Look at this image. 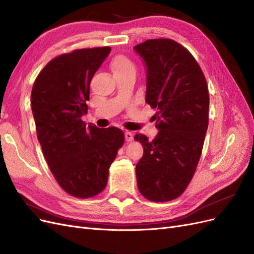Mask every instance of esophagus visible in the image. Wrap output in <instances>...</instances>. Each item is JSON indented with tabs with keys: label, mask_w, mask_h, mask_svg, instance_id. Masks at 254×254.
Masks as SVG:
<instances>
[{
	"label": "esophagus",
	"mask_w": 254,
	"mask_h": 254,
	"mask_svg": "<svg viewBox=\"0 0 254 254\" xmlns=\"http://www.w3.org/2000/svg\"><path fill=\"white\" fill-rule=\"evenodd\" d=\"M124 135H125V140H126L127 142H130V141L133 140V134H132V132L126 131V132L124 133Z\"/></svg>",
	"instance_id": "esophagus-1"
}]
</instances>
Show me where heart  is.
I'll return each mask as SVG.
<instances>
[{
	"mask_svg": "<svg viewBox=\"0 0 254 254\" xmlns=\"http://www.w3.org/2000/svg\"><path fill=\"white\" fill-rule=\"evenodd\" d=\"M110 68L112 73L114 74V76L135 72L134 64L128 57L124 55H118L113 57L110 63Z\"/></svg>",
	"mask_w": 254,
	"mask_h": 254,
	"instance_id": "obj_1",
	"label": "heart"
}]
</instances>
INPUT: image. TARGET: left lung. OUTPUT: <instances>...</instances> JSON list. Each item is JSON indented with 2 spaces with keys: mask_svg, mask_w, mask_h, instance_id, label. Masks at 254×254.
<instances>
[{
  "mask_svg": "<svg viewBox=\"0 0 254 254\" xmlns=\"http://www.w3.org/2000/svg\"><path fill=\"white\" fill-rule=\"evenodd\" d=\"M145 65V102L156 109L159 130L152 141L134 139L144 152L135 166L137 188L148 200L170 201L190 182L209 125V90L191 54L171 39L147 40L133 48Z\"/></svg>",
  "mask_w": 254,
  "mask_h": 254,
  "instance_id": "8db88e82",
  "label": "left lung"
}]
</instances>
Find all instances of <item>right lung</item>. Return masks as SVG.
<instances>
[{"instance_id": "obj_1", "label": "right lung", "mask_w": 254, "mask_h": 254, "mask_svg": "<svg viewBox=\"0 0 254 254\" xmlns=\"http://www.w3.org/2000/svg\"><path fill=\"white\" fill-rule=\"evenodd\" d=\"M110 52L109 47L83 49L54 58L32 90L30 105L43 155L59 186L74 197L101 193L124 144L121 129L86 126L81 121L91 80Z\"/></svg>"}]
</instances>
